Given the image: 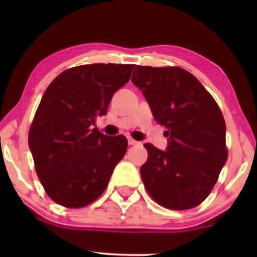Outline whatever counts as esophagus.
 <instances>
[{"instance_id":"1","label":"esophagus","mask_w":257,"mask_h":257,"mask_svg":"<svg viewBox=\"0 0 257 257\" xmlns=\"http://www.w3.org/2000/svg\"><path fill=\"white\" fill-rule=\"evenodd\" d=\"M128 144H129V145H138V141L137 140H134V139H133V138H131V137H129L128 138Z\"/></svg>"}]
</instances>
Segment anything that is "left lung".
<instances>
[{"label": "left lung", "mask_w": 257, "mask_h": 257, "mask_svg": "<svg viewBox=\"0 0 257 257\" xmlns=\"http://www.w3.org/2000/svg\"><path fill=\"white\" fill-rule=\"evenodd\" d=\"M132 82L169 137L167 151L144 145L149 158L140 173L147 192L172 210L199 205L210 194L228 157L219 105L192 73L178 66L138 65Z\"/></svg>", "instance_id": "1"}]
</instances>
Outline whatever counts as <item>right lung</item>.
<instances>
[{"label":"right lung","mask_w":257,"mask_h":257,"mask_svg":"<svg viewBox=\"0 0 257 257\" xmlns=\"http://www.w3.org/2000/svg\"><path fill=\"white\" fill-rule=\"evenodd\" d=\"M134 65L91 64L61 72L44 91L30 131L35 169L49 198L83 208L101 196L128 140L93 128L112 95L131 79Z\"/></svg>","instance_id":"1"}]
</instances>
